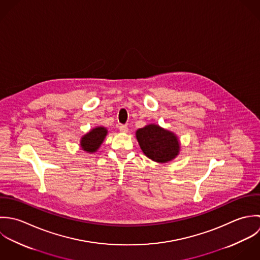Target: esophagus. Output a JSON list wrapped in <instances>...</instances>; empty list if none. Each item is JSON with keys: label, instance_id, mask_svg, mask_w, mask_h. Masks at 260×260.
<instances>
[{"label": "esophagus", "instance_id": "1", "mask_svg": "<svg viewBox=\"0 0 260 260\" xmlns=\"http://www.w3.org/2000/svg\"><path fill=\"white\" fill-rule=\"evenodd\" d=\"M119 131H120L121 133H127L128 127H127L125 124H120V125H119Z\"/></svg>", "mask_w": 260, "mask_h": 260}]
</instances>
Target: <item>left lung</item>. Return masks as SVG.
<instances>
[{
  "mask_svg": "<svg viewBox=\"0 0 260 260\" xmlns=\"http://www.w3.org/2000/svg\"><path fill=\"white\" fill-rule=\"evenodd\" d=\"M137 139L144 154L158 162H167L179 154L177 137L156 124L138 129Z\"/></svg>",
  "mask_w": 260,
  "mask_h": 260,
  "instance_id": "left-lung-1",
  "label": "left lung"
}]
</instances>
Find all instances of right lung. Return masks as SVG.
Listing matches in <instances>:
<instances>
[{
  "instance_id": "right-lung-1",
  "label": "right lung",
  "mask_w": 260,
  "mask_h": 260,
  "mask_svg": "<svg viewBox=\"0 0 260 260\" xmlns=\"http://www.w3.org/2000/svg\"><path fill=\"white\" fill-rule=\"evenodd\" d=\"M106 134L107 131L104 127L99 126L96 128H93L81 139V148L89 153L95 152L103 144Z\"/></svg>"
}]
</instances>
